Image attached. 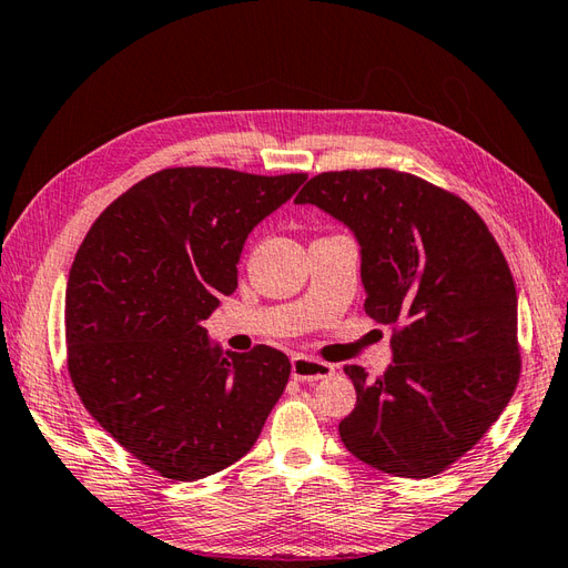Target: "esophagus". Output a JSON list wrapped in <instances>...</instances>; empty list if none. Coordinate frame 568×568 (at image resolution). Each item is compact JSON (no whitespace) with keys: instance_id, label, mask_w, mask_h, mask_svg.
<instances>
[{"instance_id":"obj_1","label":"esophagus","mask_w":568,"mask_h":568,"mask_svg":"<svg viewBox=\"0 0 568 568\" xmlns=\"http://www.w3.org/2000/svg\"><path fill=\"white\" fill-rule=\"evenodd\" d=\"M333 372H335L333 364L313 359L306 355H296L292 359V376L298 382H318V379H325V376H331Z\"/></svg>"}]
</instances>
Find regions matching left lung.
<instances>
[{"label":"left lung","mask_w":568,"mask_h":568,"mask_svg":"<svg viewBox=\"0 0 568 568\" xmlns=\"http://www.w3.org/2000/svg\"><path fill=\"white\" fill-rule=\"evenodd\" d=\"M296 204L355 233L364 311L394 325V362L376 382L345 367L357 406L339 437L384 474L427 478L464 457L520 379L518 296L506 257L464 199L415 174L323 172Z\"/></svg>","instance_id":"8db88e82"}]
</instances>
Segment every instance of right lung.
Returning <instances> with one entry per match:
<instances>
[{
    "instance_id": "add662e5",
    "label": "right lung",
    "mask_w": 568,
    "mask_h": 568,
    "mask_svg": "<svg viewBox=\"0 0 568 568\" xmlns=\"http://www.w3.org/2000/svg\"><path fill=\"white\" fill-rule=\"evenodd\" d=\"M304 182L162 170L106 206L74 255L70 379L92 418L160 476L196 481L245 457L284 394V352H223L201 323L235 292L250 231Z\"/></svg>"
}]
</instances>
